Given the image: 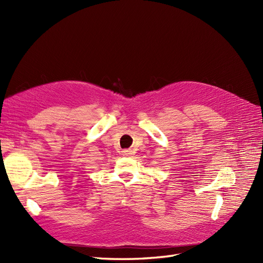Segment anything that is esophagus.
I'll list each match as a JSON object with an SVG mask.
<instances>
[{
  "label": "esophagus",
  "instance_id": "obj_1",
  "mask_svg": "<svg viewBox=\"0 0 263 263\" xmlns=\"http://www.w3.org/2000/svg\"><path fill=\"white\" fill-rule=\"evenodd\" d=\"M123 154H124V156H130V151L126 150V151H123Z\"/></svg>",
  "mask_w": 263,
  "mask_h": 263
}]
</instances>
